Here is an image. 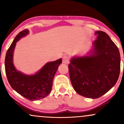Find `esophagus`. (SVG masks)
Masks as SVG:
<instances>
[{"label":"esophagus","mask_w":124,"mask_h":124,"mask_svg":"<svg viewBox=\"0 0 124 124\" xmlns=\"http://www.w3.org/2000/svg\"><path fill=\"white\" fill-rule=\"evenodd\" d=\"M62 62L65 64H68L69 63V58L67 56H64L62 59Z\"/></svg>","instance_id":"obj_1"}]
</instances>
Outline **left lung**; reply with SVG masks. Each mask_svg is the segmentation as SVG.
<instances>
[{"label":"left lung","instance_id":"8db88e82","mask_svg":"<svg viewBox=\"0 0 124 124\" xmlns=\"http://www.w3.org/2000/svg\"><path fill=\"white\" fill-rule=\"evenodd\" d=\"M96 39L86 55L74 56L69 64L70 79L74 90L81 96L97 99L114 86L120 73L118 48L101 31H97Z\"/></svg>","mask_w":124,"mask_h":124}]
</instances>
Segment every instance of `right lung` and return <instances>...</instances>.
<instances>
[{"instance_id": "1", "label": "right lung", "mask_w": 124, "mask_h": 124, "mask_svg": "<svg viewBox=\"0 0 124 124\" xmlns=\"http://www.w3.org/2000/svg\"><path fill=\"white\" fill-rule=\"evenodd\" d=\"M28 34L29 30L25 29L16 36L6 55L5 71L13 89L28 100L35 101L46 97L51 93L54 76L62 63V59L47 62L33 75H26L17 70L13 63L16 42Z\"/></svg>"}]
</instances>
